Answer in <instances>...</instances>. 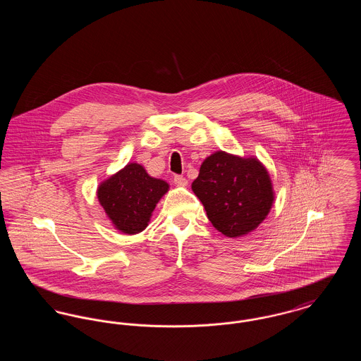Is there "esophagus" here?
<instances>
[{"instance_id": "34e87169", "label": "esophagus", "mask_w": 361, "mask_h": 361, "mask_svg": "<svg viewBox=\"0 0 361 361\" xmlns=\"http://www.w3.org/2000/svg\"><path fill=\"white\" fill-rule=\"evenodd\" d=\"M174 184L177 187H187L188 185V180L183 176H174Z\"/></svg>"}]
</instances>
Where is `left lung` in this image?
<instances>
[{"label":"left lung","instance_id":"1","mask_svg":"<svg viewBox=\"0 0 361 361\" xmlns=\"http://www.w3.org/2000/svg\"><path fill=\"white\" fill-rule=\"evenodd\" d=\"M192 190L203 203L209 222L228 238L256 230L275 200L271 176L256 157L222 150L203 161Z\"/></svg>","mask_w":361,"mask_h":361}]
</instances>
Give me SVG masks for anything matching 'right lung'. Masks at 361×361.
I'll return each mask as SVG.
<instances>
[{"label":"right lung","mask_w":361,"mask_h":361,"mask_svg":"<svg viewBox=\"0 0 361 361\" xmlns=\"http://www.w3.org/2000/svg\"><path fill=\"white\" fill-rule=\"evenodd\" d=\"M169 184L152 177L137 162L127 164L99 185V203L116 230L137 234L150 222L152 214Z\"/></svg>","instance_id":"1"}]
</instances>
